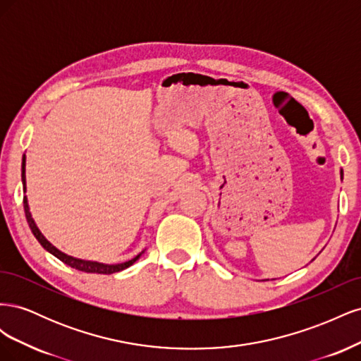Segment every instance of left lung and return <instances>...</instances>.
Instances as JSON below:
<instances>
[{"instance_id":"left-lung-1","label":"left lung","mask_w":361,"mask_h":361,"mask_svg":"<svg viewBox=\"0 0 361 361\" xmlns=\"http://www.w3.org/2000/svg\"><path fill=\"white\" fill-rule=\"evenodd\" d=\"M341 178L343 179V170H341Z\"/></svg>"}]
</instances>
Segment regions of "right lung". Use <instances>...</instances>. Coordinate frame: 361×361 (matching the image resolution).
I'll use <instances>...</instances> for the list:
<instances>
[{"label": "right lung", "mask_w": 361, "mask_h": 361, "mask_svg": "<svg viewBox=\"0 0 361 361\" xmlns=\"http://www.w3.org/2000/svg\"><path fill=\"white\" fill-rule=\"evenodd\" d=\"M23 185H24V192H27V187H25V155L23 157ZM24 211H25L27 223H28V226H30V228H31V232H32V235L36 236V239L40 243V245H42L43 248H45L47 251H49L51 255H54L57 259H60L61 262H64V264L69 265L71 268L78 269V271L92 272V274H113V272L123 271V269H126L128 267L135 264V262L140 259V256L145 253V251H141V253L137 255L134 259H130V260H128V262H123V264H116V265H106V264H101V262L82 260V259L72 257V256H69V255H66V253H63V251H60L59 248L54 247V245L48 241V239L42 235V232L39 231V227L36 226L35 220H32V216H31L27 195H24Z\"/></svg>", "instance_id": "add662e5"}]
</instances>
